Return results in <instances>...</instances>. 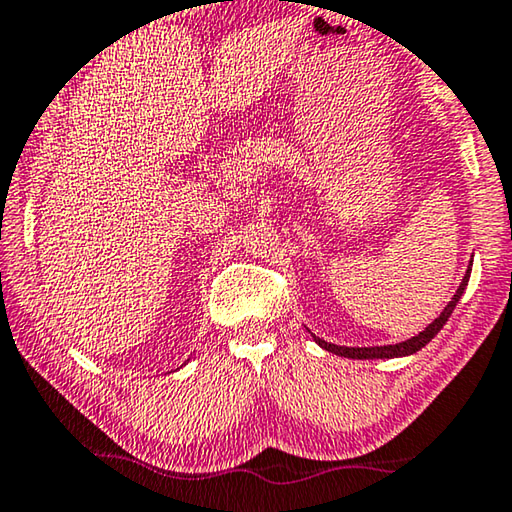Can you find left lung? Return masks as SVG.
Instances as JSON below:
<instances>
[{
    "label": "left lung",
    "instance_id": "8db88e82",
    "mask_svg": "<svg viewBox=\"0 0 512 512\" xmlns=\"http://www.w3.org/2000/svg\"><path fill=\"white\" fill-rule=\"evenodd\" d=\"M471 264H474V259H471V262H469L467 273H464L460 287H457V292L453 294V299L448 301L444 312H441V315L434 319L432 324H427L421 333L414 335V338H409V340H404V342H395V345H384V347H345V345L340 347V345H333V342H326L322 338H317L315 333H312V340H315L322 349H326V352H331L335 356L354 358V361H372V358H402V356H411V354L421 352V349L427 345V342H430L434 335H437L441 329H444V324L448 322V317L453 315L457 301L462 299L464 289H467V285H469Z\"/></svg>",
    "mask_w": 512,
    "mask_h": 512
}]
</instances>
